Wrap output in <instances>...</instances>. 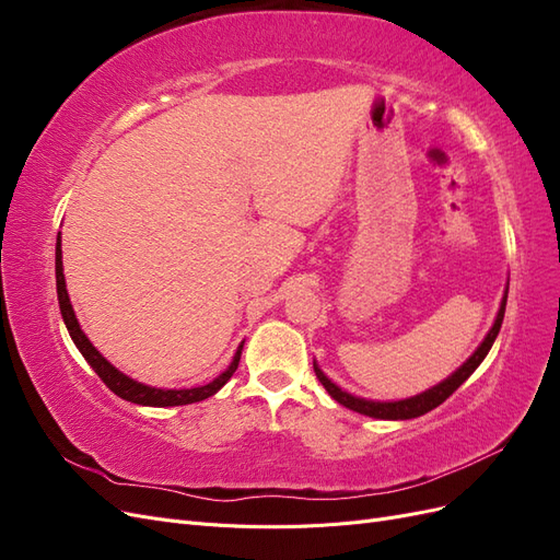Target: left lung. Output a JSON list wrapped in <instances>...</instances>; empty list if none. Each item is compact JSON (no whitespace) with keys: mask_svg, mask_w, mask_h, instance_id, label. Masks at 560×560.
<instances>
[{"mask_svg":"<svg viewBox=\"0 0 560 560\" xmlns=\"http://www.w3.org/2000/svg\"><path fill=\"white\" fill-rule=\"evenodd\" d=\"M504 308H506V294H504V299H502V306H500V313H498V317H495L493 329L488 331V336L483 338V343L477 348V352H474L471 358H469L460 369H457L453 376H448L444 383H439V385H434L432 389H428V393L416 395V397H411V399H401V401H369V399L352 397V395L343 393V389L338 387V385H334L325 374H322V369H319L317 364H313L315 376L319 378L322 385H325L327 393H329L338 404H343L346 409H350V411H358V413H364V416H371V418H381V420H409V418L425 416L428 411L436 409L439 404H444V401L455 393V389L460 387V385L474 374V369H477V366L483 362V358L488 354V350L493 348L495 336H498V331H500V327H502Z\"/></svg>","mask_w":560,"mask_h":560,"instance_id":"obj_1","label":"left lung"}]
</instances>
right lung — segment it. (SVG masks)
<instances>
[{"mask_svg": "<svg viewBox=\"0 0 560 560\" xmlns=\"http://www.w3.org/2000/svg\"><path fill=\"white\" fill-rule=\"evenodd\" d=\"M56 284H58V301H60V313L62 319L67 325V331H70L72 341L77 343L79 352L86 358V362L95 369V374L103 378V383L112 389L114 395H118L126 401L132 404H142V406H182V404H194V401H202L212 397L214 393H219L226 385V381L235 374V369H238L241 362V352L243 346L235 352V358L231 362V366L224 371L222 376H217L212 383L208 385H200V387H189V389H161V387H149L142 385L138 381H132L128 376H124L121 371L114 369L103 354H100L93 343L86 338V334L81 331L77 315L72 311V303L70 296H67V287H65V276H62V249H60V235H58V243H56Z\"/></svg>", "mask_w": 560, "mask_h": 560, "instance_id": "right-lung-1", "label": "right lung"}]
</instances>
